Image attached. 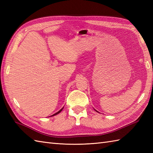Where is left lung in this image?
<instances>
[{"instance_id": "8db88e82", "label": "left lung", "mask_w": 153, "mask_h": 153, "mask_svg": "<svg viewBox=\"0 0 153 153\" xmlns=\"http://www.w3.org/2000/svg\"><path fill=\"white\" fill-rule=\"evenodd\" d=\"M95 111H97V112H98V111H97V110H96L95 109Z\"/></svg>"}]
</instances>
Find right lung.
Returning a JSON list of instances; mask_svg holds the SVG:
<instances>
[{"instance_id":"right-lung-1","label":"right lung","mask_w":153,"mask_h":153,"mask_svg":"<svg viewBox=\"0 0 153 153\" xmlns=\"http://www.w3.org/2000/svg\"><path fill=\"white\" fill-rule=\"evenodd\" d=\"M63 108H64V107H63V108H62L60 110H59V111H58V112H56V113H55V114H53V115H52V116H55V115H57L58 114H59L61 111H62V110H63Z\"/></svg>"}]
</instances>
